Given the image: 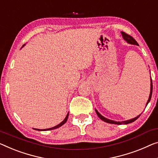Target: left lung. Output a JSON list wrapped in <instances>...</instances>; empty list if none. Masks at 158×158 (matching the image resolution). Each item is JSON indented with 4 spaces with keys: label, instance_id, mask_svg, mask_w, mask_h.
<instances>
[{
    "label": "left lung",
    "instance_id": "obj_1",
    "mask_svg": "<svg viewBox=\"0 0 158 158\" xmlns=\"http://www.w3.org/2000/svg\"><path fill=\"white\" fill-rule=\"evenodd\" d=\"M121 34H122V36H123V38L126 40L128 43L129 44H135V45H138V42L135 41V40L133 38V37H131V35H129L128 34H126V32H121ZM152 79H151V77H150V96H149V98H148V102L146 103V106L148 104V103L150 102V99H151V96H152ZM96 110V114L98 115V116L100 118V119H102L103 121L104 122H106V123H111V124H117V125H121V124H128V123H133L135 121V120H137L138 118L140 117V115L139 116H138L137 117L134 118H132L130 120H128V121H112V120H110V119H108L106 118L103 117L102 115H101L98 112V110L95 109Z\"/></svg>",
    "mask_w": 158,
    "mask_h": 158
}]
</instances>
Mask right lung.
<instances>
[{
    "instance_id": "add662e5",
    "label": "right lung",
    "mask_w": 158,
    "mask_h": 158,
    "mask_svg": "<svg viewBox=\"0 0 158 158\" xmlns=\"http://www.w3.org/2000/svg\"><path fill=\"white\" fill-rule=\"evenodd\" d=\"M24 46V45H23ZM68 116H69V113H68L67 114V116L65 117V118L64 119V121H63L62 122H61V123H60V124H58L57 126H55V127H52V128H48V129H37V128H34L35 130H36V131H50V130H53V129H56V128H60V126H62V125H64L66 122H67V118H68Z\"/></svg>"
}]
</instances>
